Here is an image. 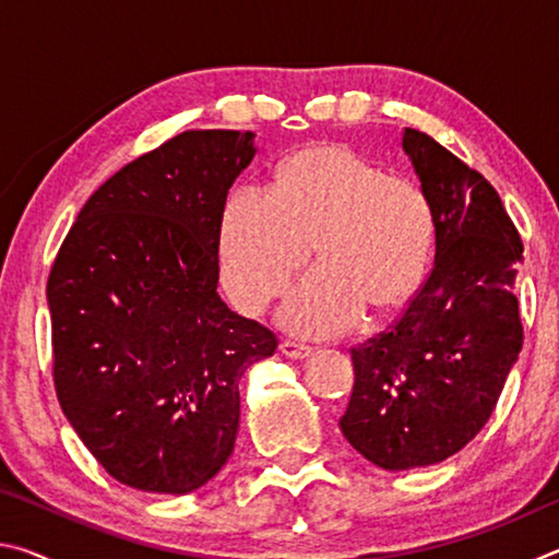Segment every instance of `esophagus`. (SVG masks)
I'll list each match as a JSON object with an SVG mask.
<instances>
[{
    "mask_svg": "<svg viewBox=\"0 0 559 559\" xmlns=\"http://www.w3.org/2000/svg\"><path fill=\"white\" fill-rule=\"evenodd\" d=\"M281 353L290 357V359H308L310 355L316 353L310 345H302V343H293V340H283L281 343Z\"/></svg>",
    "mask_w": 559,
    "mask_h": 559,
    "instance_id": "1",
    "label": "esophagus"
}]
</instances>
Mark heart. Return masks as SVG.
<instances>
[{"mask_svg": "<svg viewBox=\"0 0 559 559\" xmlns=\"http://www.w3.org/2000/svg\"><path fill=\"white\" fill-rule=\"evenodd\" d=\"M433 216L409 179L343 145H318L278 167L271 194L239 189L222 214L219 271L234 306L257 316L306 266H320L290 290L281 323L298 335L330 337L365 308L390 313L427 273Z\"/></svg>", "mask_w": 559, "mask_h": 559, "instance_id": "heart-1", "label": "heart"}]
</instances>
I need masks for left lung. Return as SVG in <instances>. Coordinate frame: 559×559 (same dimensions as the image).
Listing matches in <instances>:
<instances>
[{
  "label": "left lung",
  "instance_id": "1",
  "mask_svg": "<svg viewBox=\"0 0 559 559\" xmlns=\"http://www.w3.org/2000/svg\"><path fill=\"white\" fill-rule=\"evenodd\" d=\"M433 216V266L390 330L353 347L343 437L384 471L431 466L486 427L523 347V241L488 179L404 128Z\"/></svg>",
  "mask_w": 559,
  "mask_h": 559
}]
</instances>
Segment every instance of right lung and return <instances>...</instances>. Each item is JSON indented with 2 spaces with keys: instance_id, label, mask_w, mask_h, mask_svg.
<instances>
[{
  "instance_id": "1",
  "label": "right lung",
  "mask_w": 559,
  "mask_h": 559,
  "mask_svg": "<svg viewBox=\"0 0 559 559\" xmlns=\"http://www.w3.org/2000/svg\"><path fill=\"white\" fill-rule=\"evenodd\" d=\"M253 155L249 130L179 132L103 182L56 253V396L130 488L212 480L234 451L241 374L278 347L216 293L226 194Z\"/></svg>"
}]
</instances>
